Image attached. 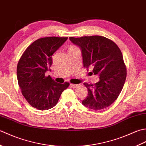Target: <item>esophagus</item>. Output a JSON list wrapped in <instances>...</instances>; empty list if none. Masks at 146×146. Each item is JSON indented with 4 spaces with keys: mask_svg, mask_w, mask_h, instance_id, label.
I'll return each mask as SVG.
<instances>
[{
    "mask_svg": "<svg viewBox=\"0 0 146 146\" xmlns=\"http://www.w3.org/2000/svg\"><path fill=\"white\" fill-rule=\"evenodd\" d=\"M79 84H70V86L72 88H76L77 87H79Z\"/></svg>",
    "mask_w": 146,
    "mask_h": 146,
    "instance_id": "1",
    "label": "esophagus"
}]
</instances>
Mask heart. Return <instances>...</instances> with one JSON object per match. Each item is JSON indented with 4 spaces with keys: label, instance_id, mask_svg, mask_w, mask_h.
I'll list each match as a JSON object with an SVG mask.
<instances>
[{
    "label": "heart",
    "instance_id": "obj_1",
    "mask_svg": "<svg viewBox=\"0 0 146 146\" xmlns=\"http://www.w3.org/2000/svg\"><path fill=\"white\" fill-rule=\"evenodd\" d=\"M76 48V47H71L70 48Z\"/></svg>",
    "mask_w": 146,
    "mask_h": 146
}]
</instances>
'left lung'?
<instances>
[{"label":"left lung","mask_w":146,"mask_h":146,"mask_svg":"<svg viewBox=\"0 0 146 146\" xmlns=\"http://www.w3.org/2000/svg\"><path fill=\"white\" fill-rule=\"evenodd\" d=\"M69 39L81 48L84 67L92 68V75L100 76V81L94 84L84 83L88 95L82 102V105L94 110L111 105L120 94L127 77L120 49L112 40L102 36Z\"/></svg>","instance_id":"obj_1"}]
</instances>
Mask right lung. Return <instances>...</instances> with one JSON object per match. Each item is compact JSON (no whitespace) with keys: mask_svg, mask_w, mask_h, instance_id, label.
Here are the masks:
<instances>
[{"mask_svg":"<svg viewBox=\"0 0 146 146\" xmlns=\"http://www.w3.org/2000/svg\"><path fill=\"white\" fill-rule=\"evenodd\" d=\"M67 37H44L35 41L25 50L17 66V77L22 94L31 106L46 110L55 106L70 84L54 81L45 72L52 64V55Z\"/></svg>","mask_w":146,"mask_h":146,"instance_id":"obj_1","label":"right lung"}]
</instances>
